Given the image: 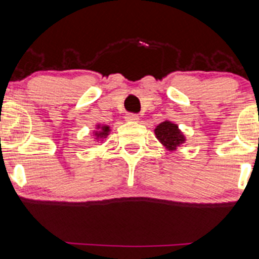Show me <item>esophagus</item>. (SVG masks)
I'll use <instances>...</instances> for the list:
<instances>
[{
	"mask_svg": "<svg viewBox=\"0 0 259 259\" xmlns=\"http://www.w3.org/2000/svg\"><path fill=\"white\" fill-rule=\"evenodd\" d=\"M125 120L129 121V122H137V121H139V116L137 115V114L129 113V114H126V116H125Z\"/></svg>",
	"mask_w": 259,
	"mask_h": 259,
	"instance_id": "esophagus-1",
	"label": "esophagus"
}]
</instances>
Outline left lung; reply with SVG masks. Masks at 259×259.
<instances>
[{"label": "left lung", "mask_w": 259, "mask_h": 259, "mask_svg": "<svg viewBox=\"0 0 259 259\" xmlns=\"http://www.w3.org/2000/svg\"><path fill=\"white\" fill-rule=\"evenodd\" d=\"M155 135L168 150H176L179 145L185 143V137L180 132L178 125L167 120L157 125Z\"/></svg>", "instance_id": "obj_1"}]
</instances>
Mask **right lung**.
Here are the masks:
<instances>
[{"label":"right lung","instance_id":"add662e5","mask_svg":"<svg viewBox=\"0 0 259 259\" xmlns=\"http://www.w3.org/2000/svg\"><path fill=\"white\" fill-rule=\"evenodd\" d=\"M97 129H99L98 132H95V137H97V139L107 138L109 135V132H110L108 125H98Z\"/></svg>","mask_w":259,"mask_h":259}]
</instances>
